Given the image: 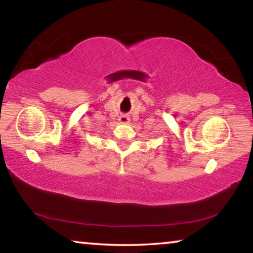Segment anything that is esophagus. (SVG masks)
Returning <instances> with one entry per match:
<instances>
[{
	"label": "esophagus",
	"mask_w": 253,
	"mask_h": 253,
	"mask_svg": "<svg viewBox=\"0 0 253 253\" xmlns=\"http://www.w3.org/2000/svg\"><path fill=\"white\" fill-rule=\"evenodd\" d=\"M118 121L121 124H127V123H129V117H128L127 115H122V116H119Z\"/></svg>",
	"instance_id": "1"
}]
</instances>
